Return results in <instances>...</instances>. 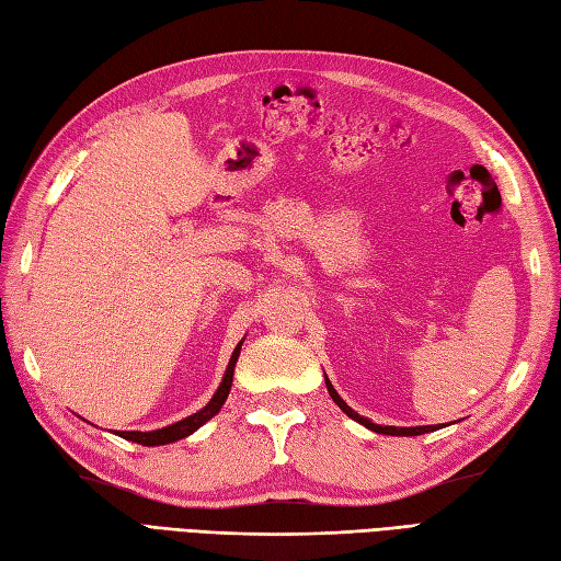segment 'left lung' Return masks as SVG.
<instances>
[{
  "label": "left lung",
  "instance_id": "1",
  "mask_svg": "<svg viewBox=\"0 0 561 561\" xmlns=\"http://www.w3.org/2000/svg\"><path fill=\"white\" fill-rule=\"evenodd\" d=\"M324 383H327V391H329V396H332L334 403H336L343 412H346L351 420L360 422L363 426H367V428H371V431H377V434H386V436H420V434H428V431H436V428H438V424H434V426H379V424H375V422H369L367 417H360V414H357L355 410H351V408L346 405V400H343V398L336 393L332 381H329L327 377H324Z\"/></svg>",
  "mask_w": 561,
  "mask_h": 561
}]
</instances>
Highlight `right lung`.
<instances>
[{
	"label": "right lung",
	"instance_id": "obj_1",
	"mask_svg": "<svg viewBox=\"0 0 561 561\" xmlns=\"http://www.w3.org/2000/svg\"><path fill=\"white\" fill-rule=\"evenodd\" d=\"M241 343L243 341H239V346L234 348L232 357H229L225 377H222L218 391L213 393L210 403L206 408H201L198 412L190 414V417H184V420L170 424V426H163V428H156V431H118V436L125 438V440L139 443V445H165V443H175L180 438H186L190 434H194L198 426H204L208 420H213L215 414L220 412V408L225 405L229 389H232V377H234V367H237L239 353H241Z\"/></svg>",
	"mask_w": 561,
	"mask_h": 561
}]
</instances>
